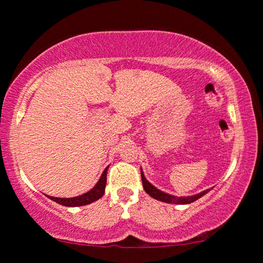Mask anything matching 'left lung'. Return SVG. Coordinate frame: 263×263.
<instances>
[{
	"label": "left lung",
	"instance_id": "left-lung-1",
	"mask_svg": "<svg viewBox=\"0 0 263 263\" xmlns=\"http://www.w3.org/2000/svg\"><path fill=\"white\" fill-rule=\"evenodd\" d=\"M141 179H142L143 189H145V192H146L147 194H148L149 196H152L153 199L159 200V201H163V202H166V203H176V204L192 203V202H194V201H196L197 199H200V197H202L203 195H206V194L211 190V189H206V190H203V192L196 194V195H192V196H179V197H178V196L170 195V194L161 192V190L157 189L156 186L151 184V183L146 179V177H145V175H143L142 170H141Z\"/></svg>",
	"mask_w": 263,
	"mask_h": 263
}]
</instances>
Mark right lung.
Here are the masks:
<instances>
[{
	"label": "right lung",
	"mask_w": 263,
	"mask_h": 263,
	"mask_svg": "<svg viewBox=\"0 0 263 263\" xmlns=\"http://www.w3.org/2000/svg\"><path fill=\"white\" fill-rule=\"evenodd\" d=\"M107 166L104 172L100 176L99 181L97 182V184L93 186V188L89 190V192L82 194L80 196H77V197H53V196H49L50 200L55 201V202L62 204V206H66V207H78V206H85V204H88V203H92L95 202V201L99 200L100 197L104 195V193H105V185H106V172H107Z\"/></svg>",
	"instance_id": "1"
}]
</instances>
